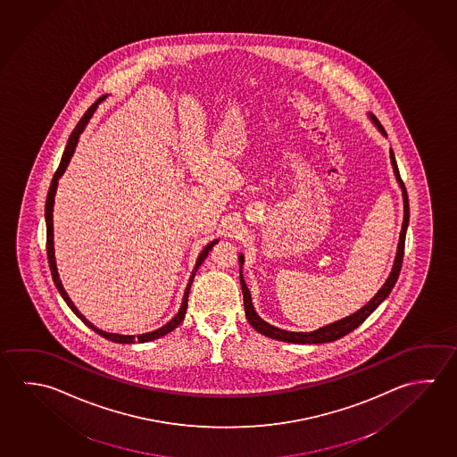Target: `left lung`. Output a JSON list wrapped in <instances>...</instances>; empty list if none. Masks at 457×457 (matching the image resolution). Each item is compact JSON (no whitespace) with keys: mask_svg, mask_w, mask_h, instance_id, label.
Returning a JSON list of instances; mask_svg holds the SVG:
<instances>
[{"mask_svg":"<svg viewBox=\"0 0 457 457\" xmlns=\"http://www.w3.org/2000/svg\"><path fill=\"white\" fill-rule=\"evenodd\" d=\"M368 117L370 119V121H372V125L380 131V135L386 137V133H385L384 127L380 125V121L377 120L372 113H368ZM390 161H392L393 173H395V178H396V183L400 185L401 194H403L404 217H403L400 240H398V247H396V256H395V262H393L392 271H390L388 278L385 280L384 286L377 290L376 295L372 296L368 303L364 304L362 308H360L358 312L350 314V316H345L342 320L330 322L328 326H322V328L312 330V332H290V330H284V328H274L270 322H266V320H262V318L258 316V312H255V306L252 303L250 290H248L247 284H245L244 276H242L244 255L239 253L240 287H242V295H244L245 318H247L250 326L255 328L256 332H260L262 336L274 338V340H279V342H287V344H328V342H334V340L342 338V337L346 336V334H350L353 328L361 326L364 320H368L372 312H376L377 306L382 303L386 296L390 295V292H392V288L395 287V284H396V280H398V276H400L401 263H403V255H404V239H406V231H408L409 225L408 193H406L404 183L401 181L400 170H398V165H396V161H395V154H393L392 149H390Z\"/></svg>","mask_w":457,"mask_h":457,"instance_id":"8db88e82","label":"left lung"}]
</instances>
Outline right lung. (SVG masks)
Listing matches in <instances>:
<instances>
[{
    "label": "right lung",
    "mask_w": 457,
    "mask_h": 457,
    "mask_svg": "<svg viewBox=\"0 0 457 457\" xmlns=\"http://www.w3.org/2000/svg\"><path fill=\"white\" fill-rule=\"evenodd\" d=\"M105 96L99 97L95 104L89 107L87 113L81 117V120L77 123V127L72 131V135L69 137V141H67V145H65L64 154H62V159H61V163H59V169H57L56 173H54V177H53V181H51V186H49L48 197H46V207H45V218H46V252H48V262L49 268H51V274H53V280H54V284H56L57 290H59V294L62 295L64 298L65 303L71 306V310H72L79 318H80L89 328H93L96 334H99L101 337H104L107 340H111V342H115V344H145V342H151V340H155V338H161V337L167 336L170 334L171 330H175V328L183 322L186 316V310H187V296H189V290H191V286H193L194 276H195V272L199 270V266L204 263V260L207 258L209 255L210 250L213 248L215 244H218V240H212L210 244H207L204 250H202L199 256H197V262H195V266H194L193 274H191V278H189V282H187V286H186L185 295H183V302H181V306H179V310H178L177 314L171 318V320L165 324V326H162V328H155L153 332H147V334H139V336H121V334H112V332H105L103 328H97L95 324H91L83 314H81L79 310H77V306L73 304L72 300H71V296L67 295V292H65L64 286H62V282H61V278H59V272H57L56 266V255H54V228H53V209H54V197H56L57 185H59V178L62 177L65 173V170H67V165L71 163V159H72L73 153H75V147L79 145V139H80V135L87 129V125H88L89 119L93 117V113L96 112L97 105L101 104L103 101H104Z\"/></svg>",
    "instance_id": "obj_1"
}]
</instances>
